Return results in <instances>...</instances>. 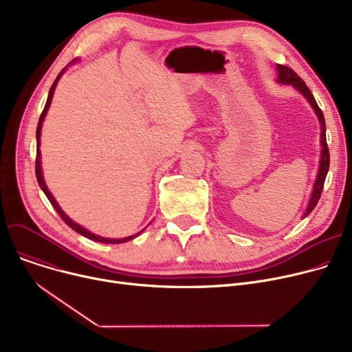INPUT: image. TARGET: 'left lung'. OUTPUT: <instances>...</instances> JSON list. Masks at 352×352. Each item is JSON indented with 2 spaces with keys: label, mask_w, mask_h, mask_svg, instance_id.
Returning a JSON list of instances; mask_svg holds the SVG:
<instances>
[{
  "label": "left lung",
  "mask_w": 352,
  "mask_h": 352,
  "mask_svg": "<svg viewBox=\"0 0 352 352\" xmlns=\"http://www.w3.org/2000/svg\"><path fill=\"white\" fill-rule=\"evenodd\" d=\"M276 71H278V78H276V82L280 84H285V85H292L294 88H297L301 94L308 100V102L311 104L312 109L316 111V114L318 117L320 125H321V160H320V166H318V174L316 178V182H314L312 187V192L308 201V206L305 208L304 217H307L316 206L318 204V199L321 197L322 188H324V182H325V177L327 173L329 170V151H328V145H327V137H325V120H324V114L321 108L318 107L316 98L311 94V91L308 89V87L305 85V82L295 74L291 68L285 67V65H276Z\"/></svg>",
  "instance_id": "8db88e82"
}]
</instances>
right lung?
I'll return each mask as SVG.
<instances>
[{
    "label": "right lung",
    "mask_w": 352,
    "mask_h": 352,
    "mask_svg": "<svg viewBox=\"0 0 352 352\" xmlns=\"http://www.w3.org/2000/svg\"><path fill=\"white\" fill-rule=\"evenodd\" d=\"M77 60H74L72 63H76ZM65 69H67V67L58 74V77L55 78V81H54V84L51 85V88H50V92H48V98H47V102H45V107H44V111L41 113V117H40V121H38V126H36V158H35V175H36V181H38V184H40V187H41V190L44 191V194L47 195V198L50 199V202H51V206L54 207V210L58 212V215L63 218V221L64 223L68 226V227H71L74 231H77L78 234H81V235H84L85 238H88V239H92V241H97V243H104V244H122V243H126V241H131V239H134L135 236H138L142 231H140L138 234H135V235H129V236H125V238H105V236H100V235H96V234H92L91 231H88V230H85L84 227H81L80 224H77L76 221H72L63 210H61V207L58 206V202L55 201V198H54V195L50 192V190H48V187H47V184H45V181H44V177H43V168H41V151H40V144H41V128H43V121H44V118H45V116H47V113H48V108H50V105H51V100H52V96H54V91H55V87H57V82L60 81V78H61V76L65 72Z\"/></svg>",
    "instance_id": "1"
}]
</instances>
